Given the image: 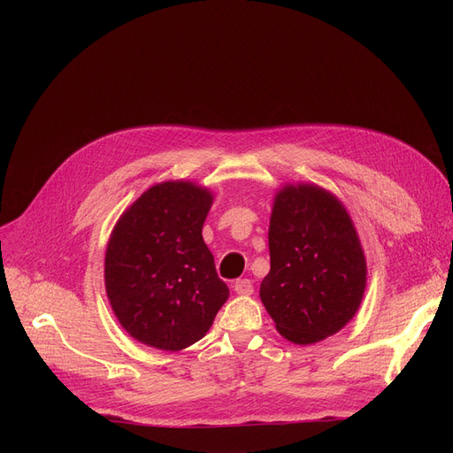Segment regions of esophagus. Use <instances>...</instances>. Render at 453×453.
<instances>
[{
	"label": "esophagus",
	"instance_id": "esophagus-1",
	"mask_svg": "<svg viewBox=\"0 0 453 453\" xmlns=\"http://www.w3.org/2000/svg\"><path fill=\"white\" fill-rule=\"evenodd\" d=\"M234 292L239 296H251L253 294V284L250 279H239L234 282Z\"/></svg>",
	"mask_w": 453,
	"mask_h": 453
}]
</instances>
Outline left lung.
I'll use <instances>...</instances> for the list:
<instances>
[{
    "instance_id": "obj_1",
    "label": "left lung",
    "mask_w": 453,
    "mask_h": 453,
    "mask_svg": "<svg viewBox=\"0 0 453 453\" xmlns=\"http://www.w3.org/2000/svg\"><path fill=\"white\" fill-rule=\"evenodd\" d=\"M270 273L260 299L297 345L336 334L358 312L367 263L343 203L314 183L284 185L270 219Z\"/></svg>"
}]
</instances>
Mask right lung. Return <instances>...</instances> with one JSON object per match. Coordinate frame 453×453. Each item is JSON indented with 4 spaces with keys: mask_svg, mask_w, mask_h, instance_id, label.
<instances>
[{
    "mask_svg": "<svg viewBox=\"0 0 453 453\" xmlns=\"http://www.w3.org/2000/svg\"><path fill=\"white\" fill-rule=\"evenodd\" d=\"M212 195L193 181L145 190L117 220L106 248L104 284L128 334L161 350L202 340L229 297L202 227Z\"/></svg>",
    "mask_w": 453,
    "mask_h": 453,
    "instance_id": "right-lung-1",
    "label": "right lung"
}]
</instances>
